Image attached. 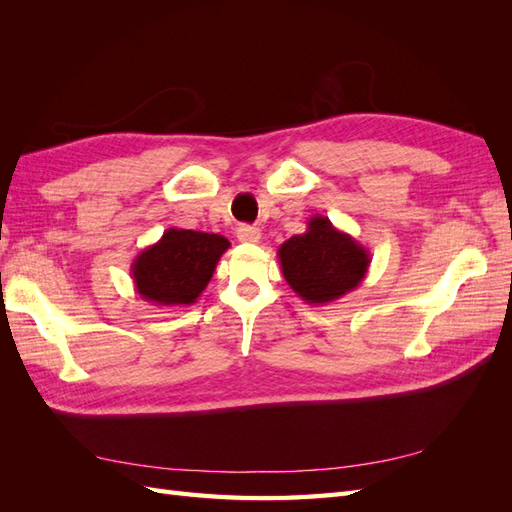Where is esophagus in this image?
<instances>
[{
  "mask_svg": "<svg viewBox=\"0 0 512 512\" xmlns=\"http://www.w3.org/2000/svg\"><path fill=\"white\" fill-rule=\"evenodd\" d=\"M237 239L241 241V243H258L260 241V230L256 228V226H241L239 230H237Z\"/></svg>",
  "mask_w": 512,
  "mask_h": 512,
  "instance_id": "34e87169",
  "label": "esophagus"
}]
</instances>
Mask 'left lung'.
Returning a JSON list of instances; mask_svg holds the SVG:
<instances>
[{
    "mask_svg": "<svg viewBox=\"0 0 512 512\" xmlns=\"http://www.w3.org/2000/svg\"><path fill=\"white\" fill-rule=\"evenodd\" d=\"M288 286L309 305H327L359 286L369 269V252L329 218L314 215L307 230L277 250Z\"/></svg>",
    "mask_w": 512,
    "mask_h": 512,
    "instance_id": "obj_1",
    "label": "left lung"
}]
</instances>
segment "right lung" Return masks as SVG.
Masks as SVG:
<instances>
[{
  "mask_svg": "<svg viewBox=\"0 0 512 512\" xmlns=\"http://www.w3.org/2000/svg\"><path fill=\"white\" fill-rule=\"evenodd\" d=\"M228 247V239L213 232L168 228L158 243L134 258V288L153 305H192L211 282Z\"/></svg>",
  "mask_w": 512,
  "mask_h": 512,
  "instance_id": "obj_1",
  "label": "right lung"
}]
</instances>
